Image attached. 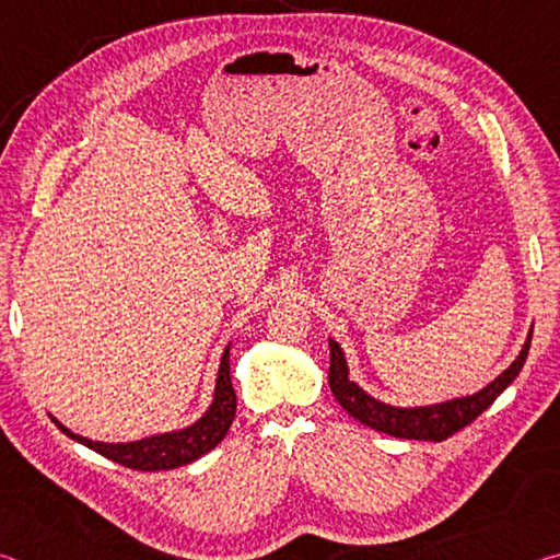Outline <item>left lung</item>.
Here are the masks:
<instances>
[{
    "label": "left lung",
    "instance_id": "obj_1",
    "mask_svg": "<svg viewBox=\"0 0 560 560\" xmlns=\"http://www.w3.org/2000/svg\"><path fill=\"white\" fill-rule=\"evenodd\" d=\"M528 348H530V334L514 363H511L494 383L487 385L485 390H479L477 395L459 397V400H450V402L430 405V407H393V405L377 402L375 397L365 395L355 383L348 381V365H346L343 350H340L336 340H330L328 385L330 390H334L340 407H343L350 417H355L358 422L368 424V428L393 434V438H400V440L442 442L477 420V417L485 412L511 383H514V377L521 373V368L526 363Z\"/></svg>",
    "mask_w": 560,
    "mask_h": 560
}]
</instances>
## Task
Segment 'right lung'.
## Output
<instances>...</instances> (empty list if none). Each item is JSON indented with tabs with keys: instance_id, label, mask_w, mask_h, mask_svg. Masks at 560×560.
Returning a JSON list of instances; mask_svg holds the SVG:
<instances>
[{
	"instance_id": "right-lung-1",
	"label": "right lung",
	"mask_w": 560,
	"mask_h": 560,
	"mask_svg": "<svg viewBox=\"0 0 560 560\" xmlns=\"http://www.w3.org/2000/svg\"><path fill=\"white\" fill-rule=\"evenodd\" d=\"M234 412H236V395L230 377V348H226L222 355L220 375H217L214 400L210 405V410L202 415V420H197L192 428L179 430V432H167V434H155V438H148L140 442L106 444V442L86 440L81 438V434H73L71 430H66L59 420H54V424L63 434H69L71 440L86 444L89 450L103 454L106 459L122 464V467L140 469V471H160V469L183 467V464L200 459L202 454L214 450L217 444L224 440V434L230 432Z\"/></svg>"
}]
</instances>
